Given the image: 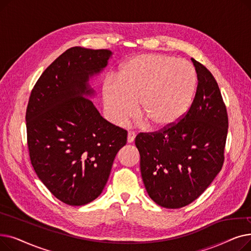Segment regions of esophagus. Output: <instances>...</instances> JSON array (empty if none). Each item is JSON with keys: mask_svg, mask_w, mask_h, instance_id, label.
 <instances>
[{"mask_svg": "<svg viewBox=\"0 0 251 251\" xmlns=\"http://www.w3.org/2000/svg\"><path fill=\"white\" fill-rule=\"evenodd\" d=\"M135 136L136 134L133 132V131H129L128 132V135H127V142L128 143H132L135 139Z\"/></svg>", "mask_w": 251, "mask_h": 251, "instance_id": "esophagus-1", "label": "esophagus"}]
</instances>
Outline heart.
I'll return each instance as SVG.
<instances>
[{
	"label": "heart",
	"mask_w": 251,
	"mask_h": 251,
	"mask_svg": "<svg viewBox=\"0 0 251 251\" xmlns=\"http://www.w3.org/2000/svg\"><path fill=\"white\" fill-rule=\"evenodd\" d=\"M196 75L186 61L162 54L138 55L125 61L102 86L110 121L120 125L138 111L153 128L173 126L190 108Z\"/></svg>",
	"instance_id": "1"
}]
</instances>
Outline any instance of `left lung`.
<instances>
[{"label":"left lung","instance_id":"left-lung-1","mask_svg":"<svg viewBox=\"0 0 251 251\" xmlns=\"http://www.w3.org/2000/svg\"><path fill=\"white\" fill-rule=\"evenodd\" d=\"M197 88L187 114L160 132L139 133L135 146L151 199L166 208L195 201L213 182L224 163L228 115L216 79L191 58Z\"/></svg>","mask_w":251,"mask_h":251}]
</instances>
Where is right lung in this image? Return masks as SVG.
I'll list each match as a JSON object with an SVG mask.
<instances>
[{"instance_id":"1","label":"right lung","mask_w":251,"mask_h":251,"mask_svg":"<svg viewBox=\"0 0 251 251\" xmlns=\"http://www.w3.org/2000/svg\"><path fill=\"white\" fill-rule=\"evenodd\" d=\"M113 52L73 47L34 85L26 110L27 144L36 175L57 199L84 205L102 192L127 131L103 119L89 81Z\"/></svg>"}]
</instances>
